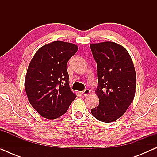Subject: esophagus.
Instances as JSON below:
<instances>
[{
	"label": "esophagus",
	"instance_id": "obj_1",
	"mask_svg": "<svg viewBox=\"0 0 157 157\" xmlns=\"http://www.w3.org/2000/svg\"><path fill=\"white\" fill-rule=\"evenodd\" d=\"M90 93H91V91H90L89 89H85L84 91H82L83 95L84 96H87V95H89V94Z\"/></svg>",
	"mask_w": 157,
	"mask_h": 157
}]
</instances>
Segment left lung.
Masks as SVG:
<instances>
[{"instance_id":"1","label":"left lung","mask_w":157,"mask_h":157,"mask_svg":"<svg viewBox=\"0 0 157 157\" xmlns=\"http://www.w3.org/2000/svg\"><path fill=\"white\" fill-rule=\"evenodd\" d=\"M97 63L98 106L91 109L96 119L114 121L126 112L134 100L136 72L129 53L124 46L106 41L90 45Z\"/></svg>"}]
</instances>
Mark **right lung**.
<instances>
[{"label":"right lung","mask_w":157,"mask_h":157,"mask_svg":"<svg viewBox=\"0 0 157 157\" xmlns=\"http://www.w3.org/2000/svg\"><path fill=\"white\" fill-rule=\"evenodd\" d=\"M78 49L74 44L56 40L40 47L30 62L25 89L30 104L41 117L57 119L76 97L68 84L66 65Z\"/></svg>","instance_id":"right-lung-1"}]
</instances>
